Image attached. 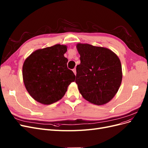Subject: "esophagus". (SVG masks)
Wrapping results in <instances>:
<instances>
[{"instance_id":"esophagus-1","label":"esophagus","mask_w":148,"mask_h":148,"mask_svg":"<svg viewBox=\"0 0 148 148\" xmlns=\"http://www.w3.org/2000/svg\"><path fill=\"white\" fill-rule=\"evenodd\" d=\"M73 73H75V75H76V74H77V70H76V69H73Z\"/></svg>"}]
</instances>
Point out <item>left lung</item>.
Here are the masks:
<instances>
[{"mask_svg":"<svg viewBox=\"0 0 148 148\" xmlns=\"http://www.w3.org/2000/svg\"><path fill=\"white\" fill-rule=\"evenodd\" d=\"M80 63L75 82L82 96L96 105H103L115 96L122 79L121 62L110 49L78 44Z\"/></svg>","mask_w":148,"mask_h":148,"instance_id":"obj_1","label":"left lung"}]
</instances>
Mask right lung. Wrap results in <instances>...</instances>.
I'll return each instance as SVG.
<instances>
[{"label": "right lung", "mask_w": 148, "mask_h": 148, "mask_svg": "<svg viewBox=\"0 0 148 148\" xmlns=\"http://www.w3.org/2000/svg\"><path fill=\"white\" fill-rule=\"evenodd\" d=\"M66 46L56 44L34 51L23 65V78L26 90L34 100L51 104L64 97L75 75L67 68L64 57Z\"/></svg>", "instance_id": "add662e5"}]
</instances>
